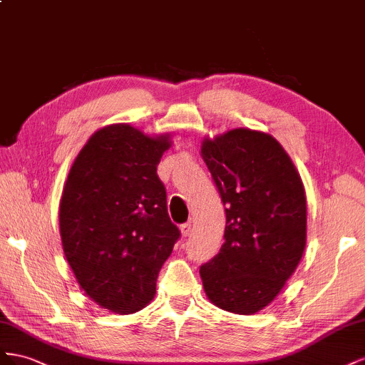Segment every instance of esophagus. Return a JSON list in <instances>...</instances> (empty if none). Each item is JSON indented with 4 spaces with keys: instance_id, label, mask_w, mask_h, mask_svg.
<instances>
[{
    "instance_id": "34e87169",
    "label": "esophagus",
    "mask_w": 365,
    "mask_h": 365,
    "mask_svg": "<svg viewBox=\"0 0 365 365\" xmlns=\"http://www.w3.org/2000/svg\"><path fill=\"white\" fill-rule=\"evenodd\" d=\"M180 232H182L183 237H188L191 234V223L180 225Z\"/></svg>"
}]
</instances>
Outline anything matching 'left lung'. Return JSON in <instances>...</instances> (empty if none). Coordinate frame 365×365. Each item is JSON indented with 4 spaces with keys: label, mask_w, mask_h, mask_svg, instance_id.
Wrapping results in <instances>:
<instances>
[{
    "label": "left lung",
    "mask_w": 365,
    "mask_h": 365,
    "mask_svg": "<svg viewBox=\"0 0 365 365\" xmlns=\"http://www.w3.org/2000/svg\"><path fill=\"white\" fill-rule=\"evenodd\" d=\"M200 155L226 206L225 243L200 267L207 299L252 315L269 306L303 257L307 206L303 180L269 133L235 128L202 140Z\"/></svg>",
    "instance_id": "1"
}]
</instances>
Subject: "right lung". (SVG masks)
<instances>
[{
    "label": "right lung",
    "instance_id": "obj_1",
    "mask_svg": "<svg viewBox=\"0 0 365 365\" xmlns=\"http://www.w3.org/2000/svg\"><path fill=\"white\" fill-rule=\"evenodd\" d=\"M170 134L128 123L95 131L73 162L59 203V234L78 284L114 314L142 310L180 231L166 210L158 165Z\"/></svg>",
    "mask_w": 365,
    "mask_h": 365
}]
</instances>
